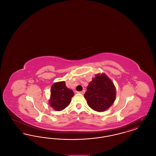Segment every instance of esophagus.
<instances>
[{"instance_id":"esophagus-1","label":"esophagus","mask_w":156,"mask_h":156,"mask_svg":"<svg viewBox=\"0 0 156 156\" xmlns=\"http://www.w3.org/2000/svg\"><path fill=\"white\" fill-rule=\"evenodd\" d=\"M77 93H79V94H83L85 93V90H83L82 91H80V92H77Z\"/></svg>"}]
</instances>
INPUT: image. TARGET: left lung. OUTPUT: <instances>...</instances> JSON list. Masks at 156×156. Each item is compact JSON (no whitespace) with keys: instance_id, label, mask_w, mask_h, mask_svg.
<instances>
[{"instance_id":"8db88e82","label":"left lung","mask_w":156,"mask_h":156,"mask_svg":"<svg viewBox=\"0 0 156 156\" xmlns=\"http://www.w3.org/2000/svg\"><path fill=\"white\" fill-rule=\"evenodd\" d=\"M84 97L90 108L104 112L113 104L116 89L111 80L105 74L97 75L89 83Z\"/></svg>"}]
</instances>
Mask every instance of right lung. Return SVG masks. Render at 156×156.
Listing matches in <instances>:
<instances>
[{"label": "right lung", "mask_w": 156, "mask_h": 156, "mask_svg": "<svg viewBox=\"0 0 156 156\" xmlns=\"http://www.w3.org/2000/svg\"><path fill=\"white\" fill-rule=\"evenodd\" d=\"M74 95L73 90L67 88L65 82H55L51 88V98L49 104L54 110L61 111L69 105Z\"/></svg>", "instance_id": "obj_1"}]
</instances>
